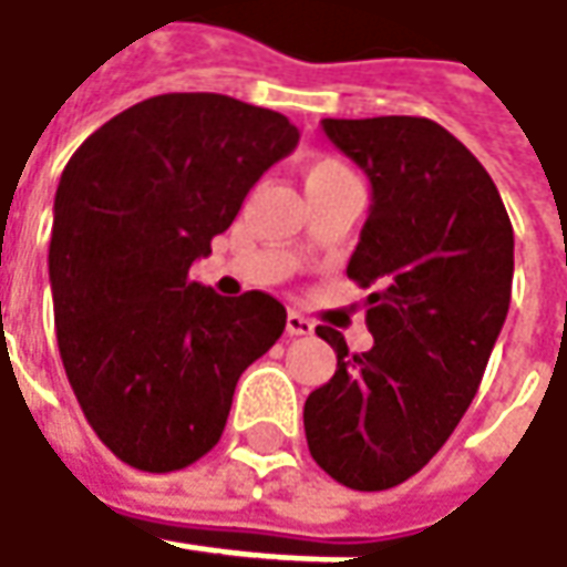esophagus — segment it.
I'll return each mask as SVG.
<instances>
[{"mask_svg":"<svg viewBox=\"0 0 567 567\" xmlns=\"http://www.w3.org/2000/svg\"><path fill=\"white\" fill-rule=\"evenodd\" d=\"M285 329H288V336H313V320L291 310L288 320H285Z\"/></svg>","mask_w":567,"mask_h":567,"instance_id":"34e87169","label":"esophagus"}]
</instances>
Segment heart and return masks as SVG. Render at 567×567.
Masks as SVG:
<instances>
[{
	"label": "heart",
	"mask_w": 567,
	"mask_h": 567,
	"mask_svg": "<svg viewBox=\"0 0 567 567\" xmlns=\"http://www.w3.org/2000/svg\"><path fill=\"white\" fill-rule=\"evenodd\" d=\"M332 168H344L339 163H317V166L310 168V175H320V172H332Z\"/></svg>",
	"instance_id": "1"
}]
</instances>
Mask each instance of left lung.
<instances>
[{
	"label": "left lung",
	"instance_id": "left-lung-1",
	"mask_svg": "<svg viewBox=\"0 0 567 567\" xmlns=\"http://www.w3.org/2000/svg\"><path fill=\"white\" fill-rule=\"evenodd\" d=\"M373 187L348 279L367 295L373 348H336V377L310 392V455L342 486L377 493L414 477L477 395L512 303L515 231L489 172L455 134L414 115L322 118Z\"/></svg>",
	"mask_w": 567,
	"mask_h": 567
}]
</instances>
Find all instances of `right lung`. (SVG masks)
<instances>
[{
  "label": "right lung",
  "mask_w": 567,
  "mask_h": 567,
  "mask_svg": "<svg viewBox=\"0 0 567 567\" xmlns=\"http://www.w3.org/2000/svg\"><path fill=\"white\" fill-rule=\"evenodd\" d=\"M298 137L272 109L163 93L109 118L62 172L50 238L59 354L93 433L137 471L204 458L238 377L282 336L272 295L223 298L187 272Z\"/></svg>",
  "instance_id": "1"
}]
</instances>
